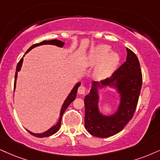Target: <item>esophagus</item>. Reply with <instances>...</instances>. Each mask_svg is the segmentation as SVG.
I'll use <instances>...</instances> for the list:
<instances>
[{"mask_svg": "<svg viewBox=\"0 0 160 160\" xmlns=\"http://www.w3.org/2000/svg\"><path fill=\"white\" fill-rule=\"evenodd\" d=\"M86 92V88L83 85H81L78 89V92L79 94H84Z\"/></svg>", "mask_w": 160, "mask_h": 160, "instance_id": "34e87169", "label": "esophagus"}]
</instances>
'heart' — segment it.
Returning a JSON list of instances; mask_svg holds the SVG:
<instances>
[{
  "instance_id": "obj_1",
  "label": "heart",
  "mask_w": 160,
  "mask_h": 160,
  "mask_svg": "<svg viewBox=\"0 0 160 160\" xmlns=\"http://www.w3.org/2000/svg\"><path fill=\"white\" fill-rule=\"evenodd\" d=\"M111 47L99 44L94 47L87 55L84 64L88 67L95 66L94 74L100 78L110 76L116 70L120 62V56Z\"/></svg>"
}]
</instances>
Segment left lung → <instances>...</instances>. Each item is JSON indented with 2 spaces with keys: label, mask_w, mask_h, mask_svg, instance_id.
<instances>
[{
  "label": "left lung",
  "mask_w": 160,
  "mask_h": 160,
  "mask_svg": "<svg viewBox=\"0 0 160 160\" xmlns=\"http://www.w3.org/2000/svg\"><path fill=\"white\" fill-rule=\"evenodd\" d=\"M126 50V62L110 78L92 82L89 94L84 98V127L94 137L107 138L122 131L137 108L142 76L137 56L128 48ZM108 88L115 90L120 101L115 111L110 114H104L99 107L100 93Z\"/></svg>",
  "instance_id": "1"
}]
</instances>
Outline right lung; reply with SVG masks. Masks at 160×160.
Returning a JSON list of instances; mask_svg holds the SVG:
<instances>
[{"label": "right lung", "mask_w": 160, "mask_h": 160, "mask_svg": "<svg viewBox=\"0 0 160 160\" xmlns=\"http://www.w3.org/2000/svg\"><path fill=\"white\" fill-rule=\"evenodd\" d=\"M45 44L55 45V46H57V47H61V48H62V47H63V46H64V43L62 42V41H59V40H56V39H53V40H50V41H41V42L38 43V44H35L34 45H32V47H29L28 50H27V52H25V55L27 54V53H28L31 50H32L33 48H35V47H38V46H41V45H45ZM25 55L23 56V58H21V60H20V62H18V65H17L16 72H15V84H14V90H15V88H16V82H17V78H18V72L19 71L21 70V67H22V64H23V57L25 56ZM80 85H81V82H77V83L76 84V85L73 87V88H72L70 93H69L68 97H67L66 99L64 100V103H63L62 108H61L58 121L57 122V123L56 124V125L52 126V127H51L50 128H49L47 131L43 132V133H32V132L29 131V130H27V131H28L29 133H30V134L35 136V137H39V138L50 137V136H52V134H54V133H56V132L58 131L59 129H60L61 122H62V119L63 114H64V111L66 110L67 108H68V106L70 105V104L74 101L75 98H76V95H77V91H78V88Z\"/></svg>", "instance_id": "right-lung-1"}]
</instances>
